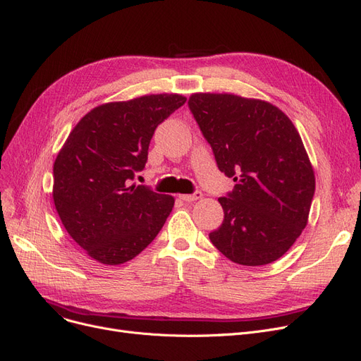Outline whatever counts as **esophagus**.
Returning a JSON list of instances; mask_svg holds the SVG:
<instances>
[{
    "label": "esophagus",
    "mask_w": 361,
    "mask_h": 361,
    "mask_svg": "<svg viewBox=\"0 0 361 361\" xmlns=\"http://www.w3.org/2000/svg\"><path fill=\"white\" fill-rule=\"evenodd\" d=\"M202 197V192L196 190L195 193L192 195H180V199H183L184 202H193V201H197V199Z\"/></svg>",
    "instance_id": "34e87169"
}]
</instances>
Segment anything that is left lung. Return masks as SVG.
<instances>
[{
    "instance_id": "obj_1",
    "label": "left lung",
    "mask_w": 361,
    "mask_h": 361,
    "mask_svg": "<svg viewBox=\"0 0 361 361\" xmlns=\"http://www.w3.org/2000/svg\"><path fill=\"white\" fill-rule=\"evenodd\" d=\"M189 109L217 166L235 188L211 243L229 260L262 266L278 260L308 223L315 177L302 138L275 105L231 93H193Z\"/></svg>"
}]
</instances>
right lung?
Returning a JSON list of instances; mask_svg holds the SVG:
<instances>
[{"mask_svg":"<svg viewBox=\"0 0 361 361\" xmlns=\"http://www.w3.org/2000/svg\"><path fill=\"white\" fill-rule=\"evenodd\" d=\"M184 102L177 93H160L102 104L58 153L53 201L66 232L97 262L132 260L164 228L173 197L132 180L145 166L156 128Z\"/></svg>","mask_w":361,"mask_h":361,"instance_id":"obj_1","label":"right lung"}]
</instances>
